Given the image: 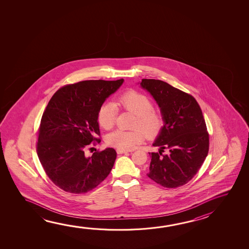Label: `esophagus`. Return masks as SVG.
I'll return each instance as SVG.
<instances>
[{"instance_id":"1","label":"esophagus","mask_w":249,"mask_h":249,"mask_svg":"<svg viewBox=\"0 0 249 249\" xmlns=\"http://www.w3.org/2000/svg\"><path fill=\"white\" fill-rule=\"evenodd\" d=\"M116 152H117V154H118V155H122V154H126V153H128V152H130V151L123 150V149H116Z\"/></svg>"}]
</instances>
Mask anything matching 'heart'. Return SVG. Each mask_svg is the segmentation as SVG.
<instances>
[{
  "instance_id": "b5f03b06",
  "label": "heart",
  "mask_w": 249,
  "mask_h": 249,
  "mask_svg": "<svg viewBox=\"0 0 249 249\" xmlns=\"http://www.w3.org/2000/svg\"><path fill=\"white\" fill-rule=\"evenodd\" d=\"M115 105L124 110L135 114L132 130L114 131L107 135L106 142L117 149L130 150L142 142L146 135L153 138L159 135L164 126V117L161 111L153 107V102L147 95L135 90H128L123 93L115 102ZM116 119L115 107L111 103H104L99 108L98 120L100 126L104 129H111Z\"/></svg>"
}]
</instances>
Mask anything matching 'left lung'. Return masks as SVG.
Segmentation results:
<instances>
[{
  "mask_svg": "<svg viewBox=\"0 0 249 249\" xmlns=\"http://www.w3.org/2000/svg\"><path fill=\"white\" fill-rule=\"evenodd\" d=\"M141 85L153 95L164 117L163 127L153 144L160 147L159 153H149L147 176L164 188L183 186L199 171L209 149L200 105L191 94L167 82L142 79Z\"/></svg>",
  "mask_w": 249,
  "mask_h": 249,
  "instance_id": "1",
  "label": "left lung"
}]
</instances>
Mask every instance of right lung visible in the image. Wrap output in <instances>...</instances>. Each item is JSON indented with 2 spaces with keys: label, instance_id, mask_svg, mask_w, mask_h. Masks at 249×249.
Wrapping results in <instances>:
<instances>
[{
  "label": "right lung",
  "instance_id": "right-lung-1",
  "mask_svg": "<svg viewBox=\"0 0 249 249\" xmlns=\"http://www.w3.org/2000/svg\"><path fill=\"white\" fill-rule=\"evenodd\" d=\"M89 80L63 86L43 112L38 129L37 155L49 179L62 190L83 194L109 175L116 151L106 148L86 157L91 143L101 142L99 108L123 83Z\"/></svg>",
  "mask_w": 249,
  "mask_h": 249
}]
</instances>
